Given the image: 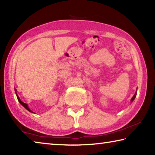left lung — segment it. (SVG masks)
<instances>
[{"label":"left lung","mask_w":155,"mask_h":155,"mask_svg":"<svg viewBox=\"0 0 155 155\" xmlns=\"http://www.w3.org/2000/svg\"><path fill=\"white\" fill-rule=\"evenodd\" d=\"M136 95H137V92H135V95L132 97V98H131V102H133V101H134V99L135 98V97H136Z\"/></svg>","instance_id":"8db88e82"}]
</instances>
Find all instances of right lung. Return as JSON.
Masks as SVG:
<instances>
[{"mask_svg": "<svg viewBox=\"0 0 155 155\" xmlns=\"http://www.w3.org/2000/svg\"><path fill=\"white\" fill-rule=\"evenodd\" d=\"M15 94H16V96H17V98H18V101H19V103L22 104V105L25 107V108L26 109H27L28 111H30V112H31V113H33L32 111H31V110L28 108V105H27V104H26V103H23V102L21 101V100L20 99V98H19V96H18V94H17V93H16V90H15Z\"/></svg>", "mask_w": 155, "mask_h": 155, "instance_id": "obj_1", "label": "right lung"}]
</instances>
